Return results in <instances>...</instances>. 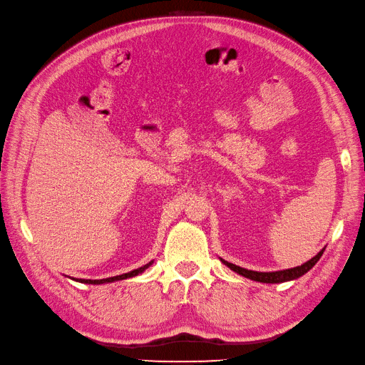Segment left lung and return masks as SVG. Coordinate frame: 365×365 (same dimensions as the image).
Segmentation results:
<instances>
[{
    "label": "left lung",
    "instance_id": "8db88e82",
    "mask_svg": "<svg viewBox=\"0 0 365 365\" xmlns=\"http://www.w3.org/2000/svg\"><path fill=\"white\" fill-rule=\"evenodd\" d=\"M324 252V248L319 251L315 257H312L309 262L303 263L302 267H295V268H291V269H283V271H274V272H259V271H251V269H245V268H240L237 267V264H233L230 263L224 259L222 260L224 264H227V267L230 269H233L235 272L244 275V277L250 279V280H254V282H260V283H283V282H289V280H295L298 277H302V275H304L309 269L314 268V264L319 260V257L323 256Z\"/></svg>",
    "mask_w": 365,
    "mask_h": 365
}]
</instances>
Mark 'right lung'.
<instances>
[{
	"label": "right lung",
	"instance_id": "1",
	"mask_svg": "<svg viewBox=\"0 0 365 365\" xmlns=\"http://www.w3.org/2000/svg\"><path fill=\"white\" fill-rule=\"evenodd\" d=\"M152 263H153V262H149V263H146V264H145V267H141V268L134 269V271H130V272H126V274L115 275V277L102 279V280H85V279H81V280H77V282H81V283H88V284H102V283H111V282H115V280H123V279H129V277H135V275H138V274H141V272L145 271V269H148Z\"/></svg>",
	"mask_w": 365,
	"mask_h": 365
}]
</instances>
